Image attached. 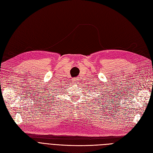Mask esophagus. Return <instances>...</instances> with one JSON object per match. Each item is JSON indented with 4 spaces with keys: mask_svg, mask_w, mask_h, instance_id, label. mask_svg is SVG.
I'll return each instance as SVG.
<instances>
[{
    "mask_svg": "<svg viewBox=\"0 0 153 153\" xmlns=\"http://www.w3.org/2000/svg\"><path fill=\"white\" fill-rule=\"evenodd\" d=\"M79 79H80V78H78V77L76 78H74L73 80V82H74L73 84H78V83L79 82H78V81H79Z\"/></svg>",
    "mask_w": 153,
    "mask_h": 153,
    "instance_id": "1",
    "label": "esophagus"
}]
</instances>
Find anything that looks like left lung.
Returning a JSON list of instances; mask_svg holds the SVG:
<instances>
[{"label": "left lung", "mask_w": 153, "mask_h": 153, "mask_svg": "<svg viewBox=\"0 0 153 153\" xmlns=\"http://www.w3.org/2000/svg\"><path fill=\"white\" fill-rule=\"evenodd\" d=\"M94 87H96V86H94Z\"/></svg>", "instance_id": "left-lung-1"}]
</instances>
